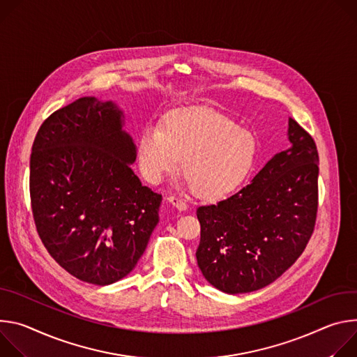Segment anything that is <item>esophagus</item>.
I'll return each mask as SVG.
<instances>
[{
    "mask_svg": "<svg viewBox=\"0 0 357 357\" xmlns=\"http://www.w3.org/2000/svg\"><path fill=\"white\" fill-rule=\"evenodd\" d=\"M167 202H169L174 208H177L178 211H185L187 207H188L184 200L178 199V197H176V195H169V197H167Z\"/></svg>",
    "mask_w": 357,
    "mask_h": 357,
    "instance_id": "obj_1",
    "label": "esophagus"
}]
</instances>
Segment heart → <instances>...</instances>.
<instances>
[{"instance_id": "obj_1", "label": "heart", "mask_w": 357, "mask_h": 357, "mask_svg": "<svg viewBox=\"0 0 357 357\" xmlns=\"http://www.w3.org/2000/svg\"><path fill=\"white\" fill-rule=\"evenodd\" d=\"M143 176L160 183L176 173L183 160L195 195L221 200L240 190L258 158V140L228 116L207 107L170 112L163 125L147 123L137 139Z\"/></svg>"}]
</instances>
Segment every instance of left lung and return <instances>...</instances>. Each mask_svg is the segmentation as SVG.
I'll use <instances>...</instances> for the list:
<instances>
[{"label": "left lung", "instance_id": "8db88e82", "mask_svg": "<svg viewBox=\"0 0 357 357\" xmlns=\"http://www.w3.org/2000/svg\"><path fill=\"white\" fill-rule=\"evenodd\" d=\"M291 147L276 153L251 184L227 200L197 208L202 224L197 264L225 294L272 284L303 252L318 211L319 155L292 117Z\"/></svg>", "mask_w": 357, "mask_h": 357}]
</instances>
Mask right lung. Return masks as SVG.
Listing matches in <instances>:
<instances>
[{
    "label": "right lung",
    "mask_w": 357,
    "mask_h": 357,
    "mask_svg": "<svg viewBox=\"0 0 357 357\" xmlns=\"http://www.w3.org/2000/svg\"><path fill=\"white\" fill-rule=\"evenodd\" d=\"M112 100L79 98L39 128L29 160L36 231L75 278L110 285L130 273L158 222L162 194L132 170L137 149Z\"/></svg>",
    "instance_id": "obj_1"
}]
</instances>
